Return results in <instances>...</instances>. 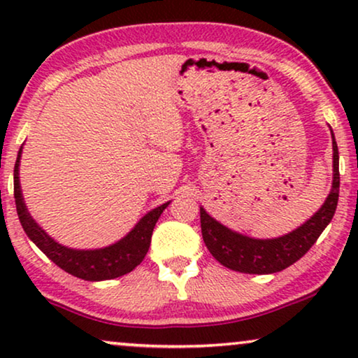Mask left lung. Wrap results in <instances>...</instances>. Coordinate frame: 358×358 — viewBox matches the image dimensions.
<instances>
[{"label": "left lung", "mask_w": 358, "mask_h": 358, "mask_svg": "<svg viewBox=\"0 0 358 358\" xmlns=\"http://www.w3.org/2000/svg\"><path fill=\"white\" fill-rule=\"evenodd\" d=\"M332 131V130H331ZM332 189L322 207L295 231L273 239L244 236L223 227L200 207V227L205 246L222 266L243 273H275L301 259L331 223L339 200V150L332 134Z\"/></svg>", "instance_id": "left-lung-1"}]
</instances>
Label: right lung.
Returning <instances> with one entry per match:
<instances>
[{
    "mask_svg": "<svg viewBox=\"0 0 358 358\" xmlns=\"http://www.w3.org/2000/svg\"><path fill=\"white\" fill-rule=\"evenodd\" d=\"M22 146L17 153L16 164H14V199H16V210L19 222H21L24 231L31 241L63 271L71 273L78 278L90 282L109 280L125 275L134 271L138 264L143 261L146 252H148L151 234H153L155 224L163 213V210L168 207V203H163L161 207H156L145 215L135 228L122 238L115 244H110L107 248L101 249H70L62 246L57 241L48 236L38 224L34 222L31 213L27 212L26 203H24L21 184H19V161H21Z\"/></svg>",
    "mask_w": 358,
    "mask_h": 358,
    "instance_id": "1",
    "label": "right lung"
}]
</instances>
